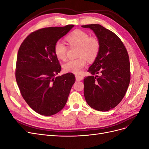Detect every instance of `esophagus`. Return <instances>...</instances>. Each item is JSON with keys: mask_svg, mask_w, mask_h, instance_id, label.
I'll use <instances>...</instances> for the list:
<instances>
[{"mask_svg": "<svg viewBox=\"0 0 149 149\" xmlns=\"http://www.w3.org/2000/svg\"><path fill=\"white\" fill-rule=\"evenodd\" d=\"M76 81H81L83 79V76L80 75H75Z\"/></svg>", "mask_w": 149, "mask_h": 149, "instance_id": "obj_1", "label": "esophagus"}]
</instances>
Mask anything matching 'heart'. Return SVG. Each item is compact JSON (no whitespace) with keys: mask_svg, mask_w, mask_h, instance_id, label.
Returning <instances> with one entry per match:
<instances>
[{"mask_svg":"<svg viewBox=\"0 0 149 149\" xmlns=\"http://www.w3.org/2000/svg\"><path fill=\"white\" fill-rule=\"evenodd\" d=\"M66 39L71 47H78L79 58L67 61L63 65L64 71L68 73L79 74L86 65L87 59L93 61L97 56L100 50V41L97 38L89 37L88 33L79 30L73 31ZM54 53L58 59L65 60L67 47L63 43L58 41L54 46Z\"/></svg>","mask_w":149,"mask_h":149,"instance_id":"heart-1","label":"heart"}]
</instances>
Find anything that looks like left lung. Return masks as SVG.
I'll list each match as a JSON object with an SVG mask.
<instances>
[{
    "label": "left lung",
    "instance_id": "1",
    "mask_svg": "<svg viewBox=\"0 0 149 149\" xmlns=\"http://www.w3.org/2000/svg\"><path fill=\"white\" fill-rule=\"evenodd\" d=\"M81 26L92 30L100 43L98 55L88 70L92 75L84 79L85 100L94 109L109 111L120 103L129 86L128 53L120 39L111 30L99 24Z\"/></svg>",
    "mask_w": 149,
    "mask_h": 149
}]
</instances>
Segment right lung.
Masks as SVG:
<instances>
[{
	"instance_id": "right-lung-1",
	"label": "right lung",
	"mask_w": 149,
	"mask_h": 149,
	"mask_svg": "<svg viewBox=\"0 0 149 149\" xmlns=\"http://www.w3.org/2000/svg\"><path fill=\"white\" fill-rule=\"evenodd\" d=\"M74 26L48 27L30 33L17 54L15 78L22 97L43 116H52L66 104L75 76L68 73L55 76L61 67L54 53L55 44Z\"/></svg>"
}]
</instances>
